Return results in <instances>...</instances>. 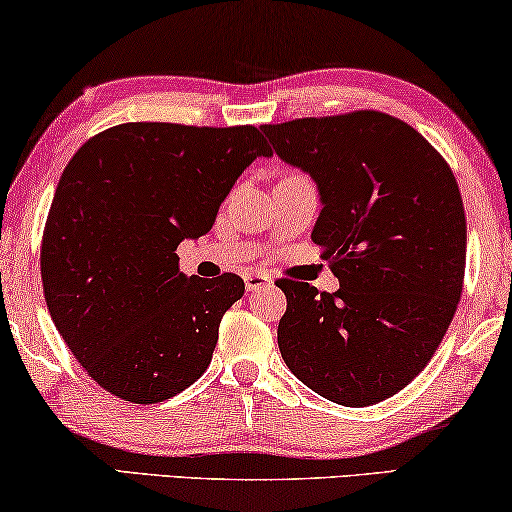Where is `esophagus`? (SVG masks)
Segmentation results:
<instances>
[{
    "mask_svg": "<svg viewBox=\"0 0 512 512\" xmlns=\"http://www.w3.org/2000/svg\"><path fill=\"white\" fill-rule=\"evenodd\" d=\"M243 280H246L248 292H262V290H266V287L273 285V280L262 271H250V273H246V278Z\"/></svg>",
    "mask_w": 512,
    "mask_h": 512,
    "instance_id": "1",
    "label": "esophagus"
}]
</instances>
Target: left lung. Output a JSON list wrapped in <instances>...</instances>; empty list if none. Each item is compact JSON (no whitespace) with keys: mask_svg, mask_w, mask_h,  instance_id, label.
<instances>
[{"mask_svg":"<svg viewBox=\"0 0 512 512\" xmlns=\"http://www.w3.org/2000/svg\"><path fill=\"white\" fill-rule=\"evenodd\" d=\"M262 132L318 185L311 239L341 283L334 294L280 283V355L341 406L390 399L434 357L462 297L466 215L455 174L420 132L380 111Z\"/></svg>","mask_w":512,"mask_h":512,"instance_id":"8db88e82","label":"left lung"}]
</instances>
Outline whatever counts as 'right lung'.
<instances>
[{
  "label": "right lung",
  "mask_w": 512,
  "mask_h": 512,
  "mask_svg": "<svg viewBox=\"0 0 512 512\" xmlns=\"http://www.w3.org/2000/svg\"><path fill=\"white\" fill-rule=\"evenodd\" d=\"M271 155L253 125L125 122L71 157L43 229V297L99 387L157 403L208 369L246 285L236 273L185 276L176 248L211 232L243 169Z\"/></svg>",
  "instance_id": "right-lung-1"
}]
</instances>
